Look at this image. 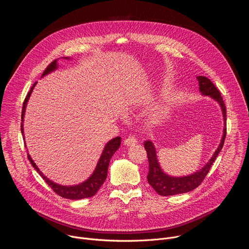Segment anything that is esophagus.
Here are the masks:
<instances>
[{"mask_svg": "<svg viewBox=\"0 0 249 249\" xmlns=\"http://www.w3.org/2000/svg\"><path fill=\"white\" fill-rule=\"evenodd\" d=\"M137 143H138L137 139H136L135 137H133V136L128 137L127 139H125V140H124V145H125V146H128V147L133 146V145H136Z\"/></svg>", "mask_w": 249, "mask_h": 249, "instance_id": "1", "label": "esophagus"}]
</instances>
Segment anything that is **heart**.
<instances>
[{"mask_svg": "<svg viewBox=\"0 0 249 249\" xmlns=\"http://www.w3.org/2000/svg\"><path fill=\"white\" fill-rule=\"evenodd\" d=\"M164 115H165V111L163 109L157 110L150 115V122L152 124H158L164 118Z\"/></svg>", "mask_w": 249, "mask_h": 249, "instance_id": "heart-1", "label": "heart"}]
</instances>
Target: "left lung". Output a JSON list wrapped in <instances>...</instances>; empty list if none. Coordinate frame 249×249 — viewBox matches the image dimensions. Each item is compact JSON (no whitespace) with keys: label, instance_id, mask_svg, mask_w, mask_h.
Wrapping results in <instances>:
<instances>
[{"label":"left lung","instance_id":"obj_1","mask_svg":"<svg viewBox=\"0 0 249 249\" xmlns=\"http://www.w3.org/2000/svg\"><path fill=\"white\" fill-rule=\"evenodd\" d=\"M197 80L199 83V90L201 92V95L211 97L220 105L222 114H223V119H224L223 135L217 150L214 152V154H213V156L207 161V163L200 169L196 170L195 172L187 175H182V176H173L165 173L159 162L157 150L154 143L150 140H146L144 145H145V149L147 151L148 160H149V173L147 176L148 182L155 189V191L161 196L182 194V193L190 192L195 188H197L205 178V176L209 172L213 162L215 161L216 158L218 157V155L220 154L224 146V142L227 134V111H226V106L221 96V93L217 89L215 85L213 84L208 78L203 76H198Z\"/></svg>","mask_w":249,"mask_h":249}]
</instances>
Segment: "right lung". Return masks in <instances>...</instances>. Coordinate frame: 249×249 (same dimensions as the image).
<instances>
[{"instance_id": "1", "label": "right lung", "mask_w": 249, "mask_h": 249, "mask_svg": "<svg viewBox=\"0 0 249 249\" xmlns=\"http://www.w3.org/2000/svg\"><path fill=\"white\" fill-rule=\"evenodd\" d=\"M65 60H71L70 57H64ZM59 68V64H58V59L55 60L54 62H52L47 69L44 71V73L42 74V77L47 76L48 74H51ZM37 83H34V85L32 86V88L30 89L29 92L27 93L24 102H23V106H22V112H21V133L23 136V140L24 138V129H23V121H24V115H25V110H26V105L27 102L29 100V97L33 91V89L36 86ZM121 144V138L120 137H115L113 139H111L107 144H106L103 148V151L101 153V156L97 161V164L93 170V172L90 174V176L89 177L88 179H86L85 181H83L82 183L76 184V185H61L58 184L56 182H54L53 180L49 179L46 175L43 174V172L38 168V166L36 165V163L34 162V160H32V158L30 157L29 154H27L28 160L30 161V163L32 164V166L36 169V171L40 174V176L45 180V182L53 189L54 192H56L59 196L66 198V199H72V200H79V199H84V198H89V197H92L93 195L96 194V192L98 191V189L100 188V186L103 184V182L105 181L106 177H107V170H108V165L110 162V159L112 158V156L115 154V152L119 149ZM25 148H26V144H25ZM28 151V150H27Z\"/></svg>"}]
</instances>
